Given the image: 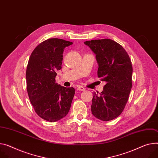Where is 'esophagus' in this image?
Here are the masks:
<instances>
[{
    "mask_svg": "<svg viewBox=\"0 0 158 158\" xmlns=\"http://www.w3.org/2000/svg\"><path fill=\"white\" fill-rule=\"evenodd\" d=\"M77 91H85V88L82 86H81V85H79V86L77 88Z\"/></svg>",
    "mask_w": 158,
    "mask_h": 158,
    "instance_id": "obj_1",
    "label": "esophagus"
}]
</instances>
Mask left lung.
I'll return each mask as SVG.
<instances>
[{
    "instance_id": "8db88e82",
    "label": "left lung",
    "mask_w": 158,
    "mask_h": 158,
    "mask_svg": "<svg viewBox=\"0 0 158 158\" xmlns=\"http://www.w3.org/2000/svg\"><path fill=\"white\" fill-rule=\"evenodd\" d=\"M84 44L96 55L98 76L106 82L101 93H93L92 114L101 120H111L122 113L131 91V60L125 49L112 40H94Z\"/></svg>"
}]
</instances>
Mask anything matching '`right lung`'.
Masks as SVG:
<instances>
[{
  "mask_svg": "<svg viewBox=\"0 0 158 158\" xmlns=\"http://www.w3.org/2000/svg\"><path fill=\"white\" fill-rule=\"evenodd\" d=\"M73 43L59 38L48 39L33 51L28 61L26 78L27 91L38 115L50 122L65 117L69 111L75 89L55 82L62 69L64 49Z\"/></svg>",
  "mask_w": 158,
  "mask_h": 158,
  "instance_id": "add662e5",
  "label": "right lung"
}]
</instances>
